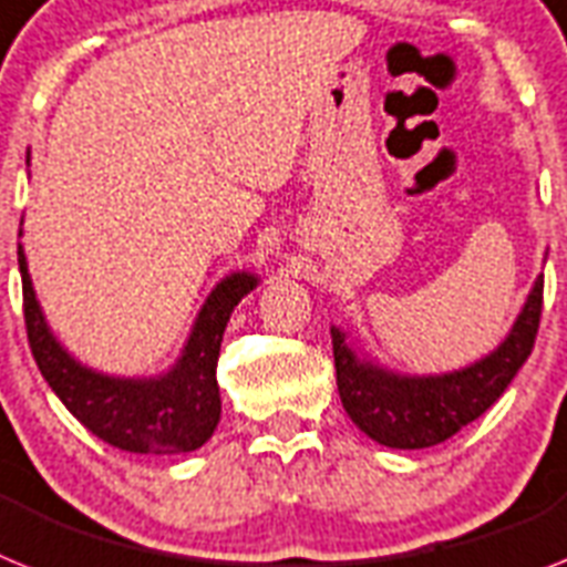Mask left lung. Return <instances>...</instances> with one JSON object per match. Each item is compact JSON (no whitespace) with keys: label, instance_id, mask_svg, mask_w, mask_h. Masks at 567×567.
<instances>
[{"label":"left lung","instance_id":"1","mask_svg":"<svg viewBox=\"0 0 567 567\" xmlns=\"http://www.w3.org/2000/svg\"><path fill=\"white\" fill-rule=\"evenodd\" d=\"M542 289L545 280L536 278L516 324L489 357L441 377L385 371L357 357L348 336L333 327L336 385L348 417L371 441L391 449H429L449 441L463 425L478 420L527 362L539 333Z\"/></svg>","mask_w":567,"mask_h":567}]
</instances>
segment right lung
I'll return each instance as SVG.
<instances>
[{"mask_svg": "<svg viewBox=\"0 0 567 567\" xmlns=\"http://www.w3.org/2000/svg\"><path fill=\"white\" fill-rule=\"evenodd\" d=\"M17 255L28 344L37 368L65 409L95 437L124 452L182 455L203 446L219 423L217 359L223 333L234 307L257 287L255 275L234 272L219 280L171 371L153 379H124L92 371L69 357L42 318L22 246Z\"/></svg>", "mask_w": 567, "mask_h": 567, "instance_id": "right-lung-1", "label": "right lung"}]
</instances>
